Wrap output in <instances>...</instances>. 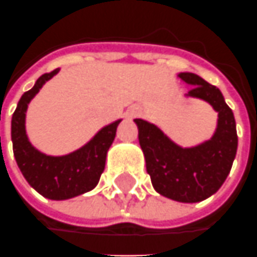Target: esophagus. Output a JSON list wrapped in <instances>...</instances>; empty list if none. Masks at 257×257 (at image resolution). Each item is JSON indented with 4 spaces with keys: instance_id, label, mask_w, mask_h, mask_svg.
I'll use <instances>...</instances> for the list:
<instances>
[{
    "instance_id": "esophagus-1",
    "label": "esophagus",
    "mask_w": 257,
    "mask_h": 257,
    "mask_svg": "<svg viewBox=\"0 0 257 257\" xmlns=\"http://www.w3.org/2000/svg\"><path fill=\"white\" fill-rule=\"evenodd\" d=\"M141 113H143V107L139 105L132 106V107L128 109V116H130V117H137Z\"/></svg>"
}]
</instances>
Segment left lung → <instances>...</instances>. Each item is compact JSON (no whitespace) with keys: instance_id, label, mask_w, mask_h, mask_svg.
Instances as JSON below:
<instances>
[{"instance_id":"1","label":"left lung","mask_w":257,"mask_h":257,"mask_svg":"<svg viewBox=\"0 0 257 257\" xmlns=\"http://www.w3.org/2000/svg\"><path fill=\"white\" fill-rule=\"evenodd\" d=\"M178 77L192 85L186 96L206 100L218 113L213 137L192 148H182L157 125L143 118L134 121L154 189L175 201L197 203L213 196L225 182L238 148L236 124L217 86L193 72H180Z\"/></svg>"}]
</instances>
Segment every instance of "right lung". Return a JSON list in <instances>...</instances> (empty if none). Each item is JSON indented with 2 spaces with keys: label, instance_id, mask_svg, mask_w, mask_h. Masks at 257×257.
Listing matches in <instances>:
<instances>
[{
  "label": "right lung",
  "instance_id": "right-lung-1",
  "mask_svg": "<svg viewBox=\"0 0 257 257\" xmlns=\"http://www.w3.org/2000/svg\"><path fill=\"white\" fill-rule=\"evenodd\" d=\"M57 72L58 68L43 74L35 86L19 99L12 114L11 137L14 157L28 183L46 199L67 200L89 192L98 185L105 169L107 150L116 137V130L121 120L105 125L84 147L67 155L51 157L36 150L26 136V110L40 88Z\"/></svg>",
  "mask_w": 257,
  "mask_h": 257
}]
</instances>
